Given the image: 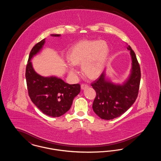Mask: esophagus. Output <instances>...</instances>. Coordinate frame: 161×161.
<instances>
[{
  "mask_svg": "<svg viewBox=\"0 0 161 161\" xmlns=\"http://www.w3.org/2000/svg\"><path fill=\"white\" fill-rule=\"evenodd\" d=\"M88 87H89V86L87 84H82L81 85V89H86V88H87Z\"/></svg>",
  "mask_w": 161,
  "mask_h": 161,
  "instance_id": "34e87169",
  "label": "esophagus"
}]
</instances>
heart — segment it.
Masks as SVG:
<instances>
[{"label": "heart", "mask_w": 161, "mask_h": 161, "mask_svg": "<svg viewBox=\"0 0 161 161\" xmlns=\"http://www.w3.org/2000/svg\"><path fill=\"white\" fill-rule=\"evenodd\" d=\"M108 54V47L104 41L84 40L73 46L68 59L72 65H81L84 75L95 78L101 74ZM69 74L75 75L77 70L72 66L68 67Z\"/></svg>", "instance_id": "obj_1"}]
</instances>
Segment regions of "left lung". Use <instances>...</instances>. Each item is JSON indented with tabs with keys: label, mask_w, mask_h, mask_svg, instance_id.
<instances>
[{
	"label": "left lung",
	"mask_w": 161,
	"mask_h": 161,
	"mask_svg": "<svg viewBox=\"0 0 161 161\" xmlns=\"http://www.w3.org/2000/svg\"><path fill=\"white\" fill-rule=\"evenodd\" d=\"M127 48L130 51L132 68L130 77L125 83L112 84L105 79L104 73L91 83L96 92L92 108L101 119L110 120L120 116L133 105L138 97L141 68L135 52L130 45Z\"/></svg>",
	"instance_id": "1"
}]
</instances>
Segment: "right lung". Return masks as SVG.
<instances>
[{
    "label": "right lung",
    "instance_id": "1",
    "mask_svg": "<svg viewBox=\"0 0 161 161\" xmlns=\"http://www.w3.org/2000/svg\"><path fill=\"white\" fill-rule=\"evenodd\" d=\"M45 40L35 45L29 55L25 72L28 92L32 103L44 114L59 117L70 109L74 98L80 92V84H68L57 77H42L34 71L30 60L41 49Z\"/></svg>",
    "mask_w": 161,
    "mask_h": 161
}]
</instances>
